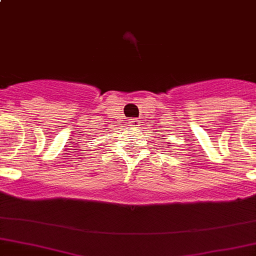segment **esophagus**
Here are the masks:
<instances>
[{"label":"esophagus","mask_w":256,"mask_h":256,"mask_svg":"<svg viewBox=\"0 0 256 256\" xmlns=\"http://www.w3.org/2000/svg\"><path fill=\"white\" fill-rule=\"evenodd\" d=\"M138 122H140V121L136 120V118H131V120H130V126L132 128H138Z\"/></svg>","instance_id":"34e87169"}]
</instances>
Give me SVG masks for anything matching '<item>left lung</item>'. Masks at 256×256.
I'll return each instance as SVG.
<instances>
[{
	"mask_svg": "<svg viewBox=\"0 0 256 256\" xmlns=\"http://www.w3.org/2000/svg\"><path fill=\"white\" fill-rule=\"evenodd\" d=\"M170 146H171V145H170Z\"/></svg>",
	"mask_w": 256,
	"mask_h": 256,
	"instance_id": "8db88e82",
	"label": "left lung"
}]
</instances>
